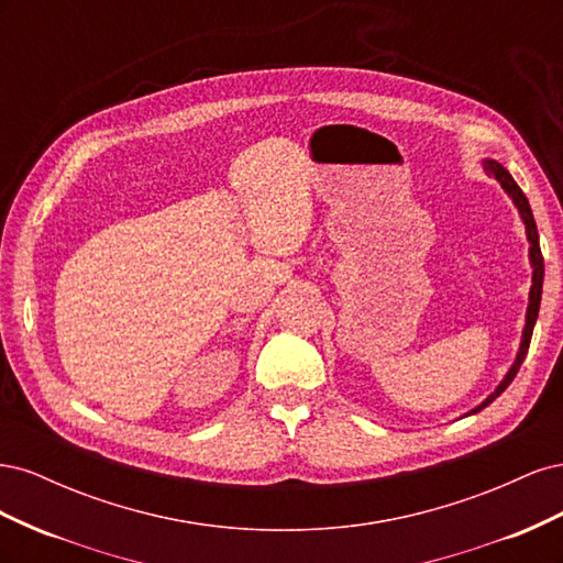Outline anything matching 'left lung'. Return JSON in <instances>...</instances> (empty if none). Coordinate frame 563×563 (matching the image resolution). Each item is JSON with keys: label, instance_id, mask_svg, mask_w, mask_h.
<instances>
[{"label": "left lung", "instance_id": "8db88e82", "mask_svg": "<svg viewBox=\"0 0 563 563\" xmlns=\"http://www.w3.org/2000/svg\"><path fill=\"white\" fill-rule=\"evenodd\" d=\"M484 172L488 176L496 178L500 183L503 190L507 192V197L512 199V203L519 211V218L521 223L526 228V240H528V263H531L533 267V277H531V291H528V308H526V327L521 331V343H519V352H517V360L515 364L509 366V371L505 373V378L500 380V385L490 391V395L479 404L474 406L470 413L465 416H472V413H479L482 408H486L490 401H496L503 391L507 389V385L515 380L519 366L523 364L526 360V352H528V345H531V335H533V327H536V319H538V312H540V300H542V279H544V263H542V253H540V240H538V228H536V220H533V211H531V203H528L526 195L521 192V187L515 183V178L509 176L507 168L503 164H498L496 159H484L482 162Z\"/></svg>", "mask_w": 563, "mask_h": 563}]
</instances>
